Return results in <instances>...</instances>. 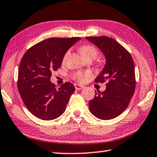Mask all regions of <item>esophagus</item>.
<instances>
[{
  "instance_id": "obj_1",
  "label": "esophagus",
  "mask_w": 157,
  "mask_h": 157,
  "mask_svg": "<svg viewBox=\"0 0 157 157\" xmlns=\"http://www.w3.org/2000/svg\"><path fill=\"white\" fill-rule=\"evenodd\" d=\"M74 86H75V88L76 90H81L84 88V86H82V85H79V84H74Z\"/></svg>"
}]
</instances>
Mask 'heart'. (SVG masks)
Segmentation results:
<instances>
[{
    "mask_svg": "<svg viewBox=\"0 0 157 157\" xmlns=\"http://www.w3.org/2000/svg\"><path fill=\"white\" fill-rule=\"evenodd\" d=\"M80 52L84 58H92L94 59H95L99 55V50L96 47L91 44H85L82 46L80 47ZM68 54L69 51L66 52L64 57H63V60L66 59ZM91 75V73L89 71H85V72L78 71V72H75L73 74V78L77 82H84Z\"/></svg>",
    "mask_w": 157,
    "mask_h": 157,
    "instance_id": "b5f03b06",
    "label": "heart"
}]
</instances>
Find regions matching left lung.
<instances>
[{"instance_id":"1","label":"left lung","mask_w":157,"mask_h":157,"mask_svg":"<svg viewBox=\"0 0 157 157\" xmlns=\"http://www.w3.org/2000/svg\"><path fill=\"white\" fill-rule=\"evenodd\" d=\"M86 39L101 50L106 64L95 79L106 84L105 91L95 92L89 102L93 115L101 120H111L118 116L128 107L136 89L134 60L130 53L110 37L86 36Z\"/></svg>"}]
</instances>
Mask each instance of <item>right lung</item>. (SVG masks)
Instances as JSON below:
<instances>
[{"label": "right lung", "mask_w": 157, "mask_h": 157, "mask_svg": "<svg viewBox=\"0 0 157 157\" xmlns=\"http://www.w3.org/2000/svg\"><path fill=\"white\" fill-rule=\"evenodd\" d=\"M79 39L80 37L45 39L30 48L21 59L18 90L25 107L36 118L54 120L65 111L75 87L65 82L56 89L50 79L53 71L62 65L67 50Z\"/></svg>", "instance_id": "obj_1"}]
</instances>
